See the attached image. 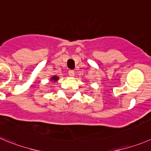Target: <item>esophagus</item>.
Listing matches in <instances>:
<instances>
[{
  "label": "esophagus",
  "instance_id": "34e87169",
  "mask_svg": "<svg viewBox=\"0 0 151 151\" xmlns=\"http://www.w3.org/2000/svg\"><path fill=\"white\" fill-rule=\"evenodd\" d=\"M68 75L71 77H73L74 76V71H73V70H70V71H68Z\"/></svg>",
  "mask_w": 151,
  "mask_h": 151
}]
</instances>
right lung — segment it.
<instances>
[{"mask_svg":"<svg viewBox=\"0 0 151 151\" xmlns=\"http://www.w3.org/2000/svg\"><path fill=\"white\" fill-rule=\"evenodd\" d=\"M58 77H56V76H53V77H51V81H54V82H56V81H57L58 80Z\"/></svg>","mask_w":151,"mask_h":151,"instance_id":"add662e5","label":"right lung"}]
</instances>
